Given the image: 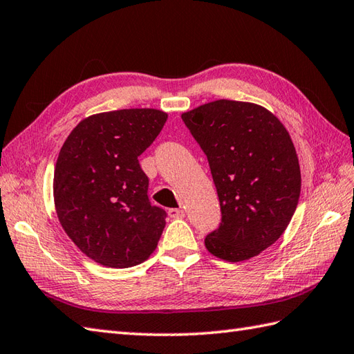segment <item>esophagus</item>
Returning <instances> with one entry per match:
<instances>
[{"label":"esophagus","mask_w":354,"mask_h":354,"mask_svg":"<svg viewBox=\"0 0 354 354\" xmlns=\"http://www.w3.org/2000/svg\"><path fill=\"white\" fill-rule=\"evenodd\" d=\"M168 214H169L171 218H174V219L185 218V210L183 209H169Z\"/></svg>","instance_id":"1"}]
</instances>
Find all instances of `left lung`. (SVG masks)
Instances as JSON below:
<instances>
[{
    "instance_id": "1",
    "label": "left lung",
    "mask_w": 354,
    "mask_h": 354,
    "mask_svg": "<svg viewBox=\"0 0 354 354\" xmlns=\"http://www.w3.org/2000/svg\"><path fill=\"white\" fill-rule=\"evenodd\" d=\"M209 167L221 224L210 254L243 262L271 247L290 223L301 189L295 147L279 118L254 103L216 100L182 113Z\"/></svg>"
}]
</instances>
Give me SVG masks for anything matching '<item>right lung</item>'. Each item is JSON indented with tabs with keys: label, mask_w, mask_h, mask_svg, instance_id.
<instances>
[{
	"label": "right lung",
	"mask_w": 354,
	"mask_h": 354,
	"mask_svg": "<svg viewBox=\"0 0 354 354\" xmlns=\"http://www.w3.org/2000/svg\"><path fill=\"white\" fill-rule=\"evenodd\" d=\"M157 109H122L84 118L69 133L54 168V206L78 250L109 268L153 254L167 212L148 200L138 157L163 129Z\"/></svg>",
	"instance_id": "obj_1"
}]
</instances>
